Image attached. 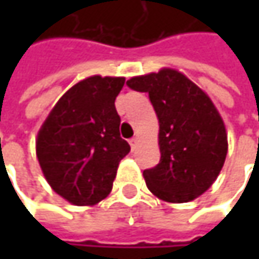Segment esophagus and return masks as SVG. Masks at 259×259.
<instances>
[{"instance_id":"34e87169","label":"esophagus","mask_w":259,"mask_h":259,"mask_svg":"<svg viewBox=\"0 0 259 259\" xmlns=\"http://www.w3.org/2000/svg\"><path fill=\"white\" fill-rule=\"evenodd\" d=\"M137 144H138V138H131V140H130V145H131L133 151L137 148Z\"/></svg>"}]
</instances>
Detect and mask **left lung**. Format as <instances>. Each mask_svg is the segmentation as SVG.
<instances>
[{
	"instance_id": "left-lung-1",
	"label": "left lung",
	"mask_w": 259,
	"mask_h": 259,
	"mask_svg": "<svg viewBox=\"0 0 259 259\" xmlns=\"http://www.w3.org/2000/svg\"><path fill=\"white\" fill-rule=\"evenodd\" d=\"M126 85L148 94L160 125V163L143 173L148 190L170 203L204 193L228 153L225 124L210 98L174 69L135 76Z\"/></svg>"
}]
</instances>
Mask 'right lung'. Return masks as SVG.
Returning a JSON list of instances; mask_svg holds the SVG:
<instances>
[{
    "mask_svg": "<svg viewBox=\"0 0 259 259\" xmlns=\"http://www.w3.org/2000/svg\"><path fill=\"white\" fill-rule=\"evenodd\" d=\"M124 77L91 76L72 86L41 125L35 153L47 183L76 206H92L112 190L131 147L121 138L115 99Z\"/></svg>",
    "mask_w": 259,
    "mask_h": 259,
    "instance_id": "right-lung-1",
    "label": "right lung"
}]
</instances>
